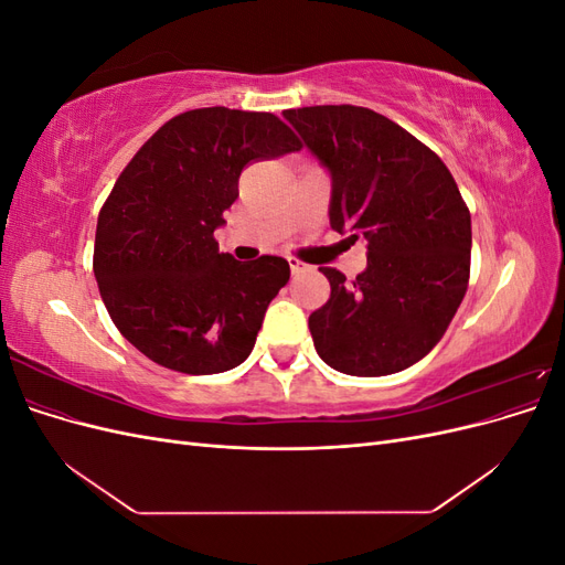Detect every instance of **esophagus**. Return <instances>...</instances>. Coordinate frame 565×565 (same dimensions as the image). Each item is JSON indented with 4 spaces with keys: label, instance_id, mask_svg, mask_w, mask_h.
<instances>
[{
    "label": "esophagus",
    "instance_id": "esophagus-1",
    "mask_svg": "<svg viewBox=\"0 0 565 565\" xmlns=\"http://www.w3.org/2000/svg\"><path fill=\"white\" fill-rule=\"evenodd\" d=\"M287 264H289V270H292V276H299V273H306V270H309V264L299 262L297 256H289Z\"/></svg>",
    "mask_w": 565,
    "mask_h": 565
}]
</instances>
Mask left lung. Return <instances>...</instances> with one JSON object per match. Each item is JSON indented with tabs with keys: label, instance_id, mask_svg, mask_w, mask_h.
I'll use <instances>...</instances> for the list:
<instances>
[{
	"label": "left lung",
	"instance_id": "8db88e82",
	"mask_svg": "<svg viewBox=\"0 0 565 565\" xmlns=\"http://www.w3.org/2000/svg\"><path fill=\"white\" fill-rule=\"evenodd\" d=\"M332 174L330 224L367 241L353 282L320 268L330 299L309 316L318 355L355 377L401 372L446 334L469 287L471 214L436 152L361 106L282 113Z\"/></svg>",
	"mask_w": 565,
	"mask_h": 565
}]
</instances>
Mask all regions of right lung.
Here are the masks:
<instances>
[{"mask_svg":"<svg viewBox=\"0 0 565 565\" xmlns=\"http://www.w3.org/2000/svg\"><path fill=\"white\" fill-rule=\"evenodd\" d=\"M299 148L273 113L198 108L164 122L117 177L98 214L94 276L115 328L152 363L216 374L252 353L289 264L235 262L214 231L247 164Z\"/></svg>","mask_w":565,"mask_h":565,"instance_id":"obj_1","label":"right lung"}]
</instances>
